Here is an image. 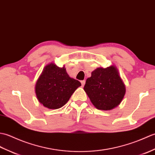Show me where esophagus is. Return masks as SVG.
I'll return each mask as SVG.
<instances>
[{"instance_id": "obj_1", "label": "esophagus", "mask_w": 155, "mask_h": 155, "mask_svg": "<svg viewBox=\"0 0 155 155\" xmlns=\"http://www.w3.org/2000/svg\"><path fill=\"white\" fill-rule=\"evenodd\" d=\"M81 85L82 86H84V85L85 84V80H82L81 81Z\"/></svg>"}]
</instances>
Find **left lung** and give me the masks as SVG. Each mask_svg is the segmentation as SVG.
Masks as SVG:
<instances>
[{
    "mask_svg": "<svg viewBox=\"0 0 155 155\" xmlns=\"http://www.w3.org/2000/svg\"><path fill=\"white\" fill-rule=\"evenodd\" d=\"M84 89L95 107L103 111L117 107L126 92L125 85L115 66L95 69L87 79Z\"/></svg>",
    "mask_w": 155,
    "mask_h": 155,
    "instance_id": "obj_1",
    "label": "left lung"
}]
</instances>
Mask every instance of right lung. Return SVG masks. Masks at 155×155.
Instances as JSON below:
<instances>
[{
  "label": "right lung",
  "instance_id": "obj_1",
  "mask_svg": "<svg viewBox=\"0 0 155 155\" xmlns=\"http://www.w3.org/2000/svg\"><path fill=\"white\" fill-rule=\"evenodd\" d=\"M81 85L80 81L69 76L64 66L60 68L51 62L44 68L36 81L35 92L44 107L57 109L66 104Z\"/></svg>",
  "mask_w": 155,
  "mask_h": 155
}]
</instances>
